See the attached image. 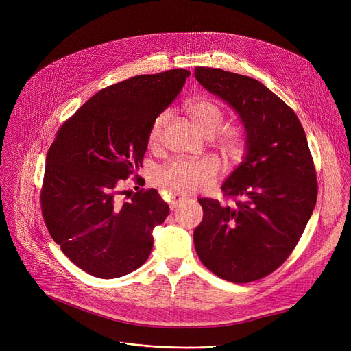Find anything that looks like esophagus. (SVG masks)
Returning a JSON list of instances; mask_svg holds the SVG:
<instances>
[{"instance_id":"34e87169","label":"esophagus","mask_w":351,"mask_h":351,"mask_svg":"<svg viewBox=\"0 0 351 351\" xmlns=\"http://www.w3.org/2000/svg\"><path fill=\"white\" fill-rule=\"evenodd\" d=\"M185 199H186L185 196H180L178 193H172L171 199H169V208H171V210H175Z\"/></svg>"}]
</instances>
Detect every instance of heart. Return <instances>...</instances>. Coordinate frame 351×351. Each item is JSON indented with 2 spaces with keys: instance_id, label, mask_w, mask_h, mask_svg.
<instances>
[{
  "instance_id": "heart-1",
  "label": "heart",
  "mask_w": 351,
  "mask_h": 351,
  "mask_svg": "<svg viewBox=\"0 0 351 351\" xmlns=\"http://www.w3.org/2000/svg\"><path fill=\"white\" fill-rule=\"evenodd\" d=\"M185 112L199 131L213 138L217 149L230 160L241 159L246 151L247 131L243 125H226L225 106L212 98H195L185 104ZM168 115H158L147 134V145L158 147ZM220 165L216 159L173 160L159 171L156 182L162 188L178 195H193L212 188L220 176Z\"/></svg>"
}]
</instances>
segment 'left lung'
<instances>
[{
    "mask_svg": "<svg viewBox=\"0 0 351 351\" xmlns=\"http://www.w3.org/2000/svg\"><path fill=\"white\" fill-rule=\"evenodd\" d=\"M195 78L226 101L247 131L246 156L222 186L234 205L199 199L204 220L193 233L195 249L220 279L259 280L291 254L316 206V168L304 129L257 80L205 66L195 68Z\"/></svg>",
    "mask_w": 351,
    "mask_h": 351,
    "instance_id": "obj_1",
    "label": "left lung"
}]
</instances>
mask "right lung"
Here are the masks:
<instances>
[{"instance_id":"obj_1","label":"right lung","mask_w":351,"mask_h":351,"mask_svg":"<svg viewBox=\"0 0 351 351\" xmlns=\"http://www.w3.org/2000/svg\"><path fill=\"white\" fill-rule=\"evenodd\" d=\"M188 69L121 81L68 118L47 152L41 210L47 229L68 259L101 279L141 267L154 246L152 230L169 206L156 189L131 200L122 182L142 168L154 119L178 97ZM143 179L135 175L141 185Z\"/></svg>"}]
</instances>
